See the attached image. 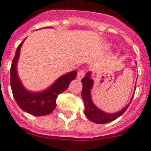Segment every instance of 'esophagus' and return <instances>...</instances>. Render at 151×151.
Listing matches in <instances>:
<instances>
[{
  "label": "esophagus",
  "mask_w": 151,
  "mask_h": 151,
  "mask_svg": "<svg viewBox=\"0 0 151 151\" xmlns=\"http://www.w3.org/2000/svg\"><path fill=\"white\" fill-rule=\"evenodd\" d=\"M84 76H85V71L83 70H80L78 73H77V78L78 79V80H81V79H82Z\"/></svg>",
  "instance_id": "34e87169"
}]
</instances>
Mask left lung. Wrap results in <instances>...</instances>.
Listing matches in <instances>:
<instances>
[{"instance_id":"1","label":"left lung","mask_w":151,"mask_h":151,"mask_svg":"<svg viewBox=\"0 0 151 151\" xmlns=\"http://www.w3.org/2000/svg\"><path fill=\"white\" fill-rule=\"evenodd\" d=\"M91 75H92V72H90V71L87 72L85 77L81 81L83 84L82 95L81 96H82L83 101L84 105H85L84 114L89 120L95 123H97V124H104V123L113 121V120H114L116 118L121 116L126 111V109L128 108L129 105L131 103L132 100L134 95L132 97L130 102L119 111H117L116 113H112V114L104 112V111H101V109H99L98 107H96L92 100L91 90H92L93 84H94V81L91 78Z\"/></svg>"}]
</instances>
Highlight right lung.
<instances>
[{
  "label": "right lung",
  "instance_id": "obj_1",
  "mask_svg": "<svg viewBox=\"0 0 151 151\" xmlns=\"http://www.w3.org/2000/svg\"><path fill=\"white\" fill-rule=\"evenodd\" d=\"M23 40L17 47L10 68V85L13 97L22 110L34 116H45L50 114L56 107L57 96L65 91L69 84L77 76V71L73 70L61 76L45 90L32 92L24 87L17 72V63Z\"/></svg>",
  "mask_w": 151,
  "mask_h": 151
}]
</instances>
